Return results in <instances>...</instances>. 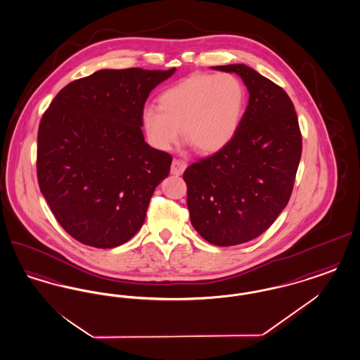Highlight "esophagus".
<instances>
[{
	"mask_svg": "<svg viewBox=\"0 0 360 360\" xmlns=\"http://www.w3.org/2000/svg\"><path fill=\"white\" fill-rule=\"evenodd\" d=\"M186 167H188L186 162H184L181 159H174L172 163V174H174V175H181L182 172H185Z\"/></svg>",
	"mask_w": 360,
	"mask_h": 360,
	"instance_id": "34e87169",
	"label": "esophagus"
}]
</instances>
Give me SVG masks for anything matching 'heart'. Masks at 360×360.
<instances>
[{"instance_id": "obj_1", "label": "heart", "mask_w": 360, "mask_h": 360, "mask_svg": "<svg viewBox=\"0 0 360 360\" xmlns=\"http://www.w3.org/2000/svg\"><path fill=\"white\" fill-rule=\"evenodd\" d=\"M245 108V87L229 72L195 74L159 96V109L141 115L155 146L167 150L184 139L198 153L213 154L236 136Z\"/></svg>"}]
</instances>
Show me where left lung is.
<instances>
[{
    "label": "left lung",
    "instance_id": "8db88e82",
    "mask_svg": "<svg viewBox=\"0 0 360 360\" xmlns=\"http://www.w3.org/2000/svg\"><path fill=\"white\" fill-rule=\"evenodd\" d=\"M235 72L250 93L233 140L184 172L194 229L210 244L247 243L274 223L290 200L302 136L290 97L245 65L213 66Z\"/></svg>",
    "mask_w": 360,
    "mask_h": 360
}]
</instances>
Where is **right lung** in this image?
Returning <instances> with one entry per match:
<instances>
[{
  "label": "right lung",
  "mask_w": 360,
  "mask_h": 360,
  "mask_svg": "<svg viewBox=\"0 0 360 360\" xmlns=\"http://www.w3.org/2000/svg\"><path fill=\"white\" fill-rule=\"evenodd\" d=\"M175 69L100 70L65 86L37 132L39 188L62 228L82 244L113 248L146 220L172 155L143 136L151 90Z\"/></svg>",
  "instance_id": "obj_1"
}]
</instances>
